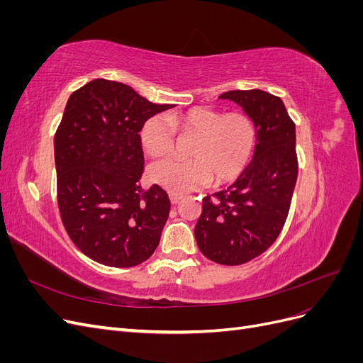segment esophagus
I'll return each mask as SVG.
<instances>
[{"label": "esophagus", "instance_id": "obj_1", "mask_svg": "<svg viewBox=\"0 0 363 363\" xmlns=\"http://www.w3.org/2000/svg\"><path fill=\"white\" fill-rule=\"evenodd\" d=\"M183 199L182 195H179V194H169V200H171V203L172 204H177V203H180V200Z\"/></svg>", "mask_w": 363, "mask_h": 363}]
</instances>
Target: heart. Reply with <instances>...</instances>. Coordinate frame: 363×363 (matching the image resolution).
I'll return each instance as SVG.
<instances>
[{
    "label": "heart",
    "mask_w": 363,
    "mask_h": 363,
    "mask_svg": "<svg viewBox=\"0 0 363 363\" xmlns=\"http://www.w3.org/2000/svg\"><path fill=\"white\" fill-rule=\"evenodd\" d=\"M174 130L195 138L188 152L191 160H159L148 168V177L179 195L200 188L208 179L215 184L236 180L256 147L255 124L245 113L208 107L151 116L140 128V144L152 157L168 155L175 144Z\"/></svg>",
    "instance_id": "b5f03b06"
}]
</instances>
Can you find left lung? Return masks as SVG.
Here are the masks:
<instances>
[{
	"label": "left lung",
	"mask_w": 363,
	"mask_h": 363,
	"mask_svg": "<svg viewBox=\"0 0 363 363\" xmlns=\"http://www.w3.org/2000/svg\"><path fill=\"white\" fill-rule=\"evenodd\" d=\"M219 98L252 121L255 155L232 186L204 196L194 233L207 259L242 265L268 250L286 221L298 174L295 124L280 98L265 91H228Z\"/></svg>",
	"instance_id": "8db88e82"
}]
</instances>
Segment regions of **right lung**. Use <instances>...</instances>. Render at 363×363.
<instances>
[{
    "label": "right lung",
    "mask_w": 363,
    "mask_h": 363,
    "mask_svg": "<svg viewBox=\"0 0 363 363\" xmlns=\"http://www.w3.org/2000/svg\"><path fill=\"white\" fill-rule=\"evenodd\" d=\"M171 107L104 79L69 96L54 135L57 203L72 242L98 263L136 267L159 245L171 203L157 184L140 188L139 131L147 119Z\"/></svg>",
    "instance_id": "right-lung-1"
}]
</instances>
